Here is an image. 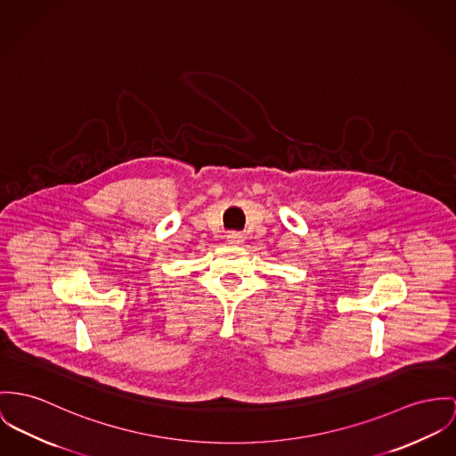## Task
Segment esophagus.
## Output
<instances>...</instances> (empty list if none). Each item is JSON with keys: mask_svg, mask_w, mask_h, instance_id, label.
Segmentation results:
<instances>
[{"mask_svg": "<svg viewBox=\"0 0 456 456\" xmlns=\"http://www.w3.org/2000/svg\"><path fill=\"white\" fill-rule=\"evenodd\" d=\"M243 241H245V236H243L241 232L232 231V232H229V234H227V243H229V245L240 246Z\"/></svg>", "mask_w": 456, "mask_h": 456, "instance_id": "obj_1", "label": "esophagus"}]
</instances>
